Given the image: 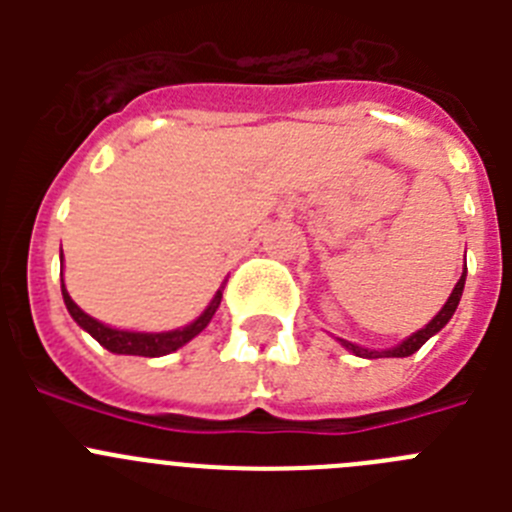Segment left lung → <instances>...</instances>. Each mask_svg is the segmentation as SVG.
<instances>
[{
  "label": "left lung",
  "mask_w": 512,
  "mask_h": 512,
  "mask_svg": "<svg viewBox=\"0 0 512 512\" xmlns=\"http://www.w3.org/2000/svg\"><path fill=\"white\" fill-rule=\"evenodd\" d=\"M464 282H467V269L461 271V279H459V282H456L454 292H451V297H449V300H446V305H443L441 310H438L436 318H433L431 323L425 325V328L415 330V333L410 338H405V341H402V343H397L395 348H384V351H369V348H361V346H356V343H351V341H343V338H338V341H341L343 348H348L351 354L361 356V359H379V356H397V359H402V356H413L415 351H418V348L423 346L425 341H428V338L436 336L438 330H441L443 325L449 323L451 315H454V312H456V305H459V300H461V292H464Z\"/></svg>",
  "instance_id": "obj_1"
}]
</instances>
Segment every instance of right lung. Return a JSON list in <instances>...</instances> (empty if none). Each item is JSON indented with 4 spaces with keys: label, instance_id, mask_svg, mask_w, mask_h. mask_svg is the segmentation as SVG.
<instances>
[{
    "label": "right lung",
    "instance_id": "obj_1",
    "mask_svg": "<svg viewBox=\"0 0 512 512\" xmlns=\"http://www.w3.org/2000/svg\"><path fill=\"white\" fill-rule=\"evenodd\" d=\"M61 261H63V253H61ZM61 292H63V302H66V310L71 312V318L81 325V328L87 330L89 336L104 346L107 351L112 354H125V356H166L176 348H182L184 343L192 341L194 336H200L202 330L207 328V323L212 320L215 310L220 307V300H223V287L217 289V295L212 297V302L207 305V310L202 312L200 318L194 320V323L184 325V328H176V330H166V333H135V330H117L110 328V325L99 323L94 320L92 315L81 310L71 295L66 292V284H63V271H61Z\"/></svg>",
    "mask_w": 512,
    "mask_h": 512
}]
</instances>
